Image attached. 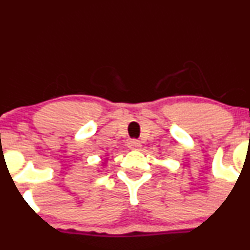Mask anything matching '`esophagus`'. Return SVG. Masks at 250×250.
<instances>
[{"mask_svg":"<svg viewBox=\"0 0 250 250\" xmlns=\"http://www.w3.org/2000/svg\"><path fill=\"white\" fill-rule=\"evenodd\" d=\"M128 146L131 150H138L141 148V142L138 140H130L128 143Z\"/></svg>","mask_w":250,"mask_h":250,"instance_id":"esophagus-1","label":"esophagus"}]
</instances>
